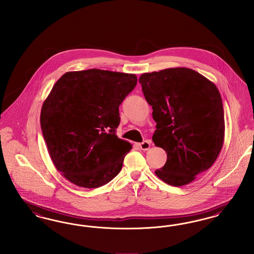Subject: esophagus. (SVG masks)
Segmentation results:
<instances>
[{"label":"esophagus","instance_id":"esophagus-1","mask_svg":"<svg viewBox=\"0 0 254 254\" xmlns=\"http://www.w3.org/2000/svg\"><path fill=\"white\" fill-rule=\"evenodd\" d=\"M151 143H152L151 140H145V141L141 142V143H138V147H139L141 150H143V151H147L148 149H150Z\"/></svg>","mask_w":254,"mask_h":254}]
</instances>
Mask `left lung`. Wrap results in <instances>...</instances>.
Here are the masks:
<instances>
[{"label":"left lung","mask_w":254,"mask_h":254,"mask_svg":"<svg viewBox=\"0 0 254 254\" xmlns=\"http://www.w3.org/2000/svg\"><path fill=\"white\" fill-rule=\"evenodd\" d=\"M138 80L156 122L153 141L167 154L155 175L175 187L187 185L220 154L225 136L220 93L207 77L185 67L144 73Z\"/></svg>","instance_id":"8db88e82"}]
</instances>
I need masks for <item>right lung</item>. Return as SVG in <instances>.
I'll return each instance as SVG.
<instances>
[{"instance_id":"right-lung-1","label":"right lung","mask_w":254,"mask_h":254,"mask_svg":"<svg viewBox=\"0 0 254 254\" xmlns=\"http://www.w3.org/2000/svg\"><path fill=\"white\" fill-rule=\"evenodd\" d=\"M137 77L100 69L67 72L44 100L41 127L62 176L78 187L107 184L122 170L130 142L117 136L119 107Z\"/></svg>"}]
</instances>
